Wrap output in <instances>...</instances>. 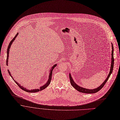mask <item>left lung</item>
Listing matches in <instances>:
<instances>
[{
	"label": "left lung",
	"instance_id": "1",
	"mask_svg": "<svg viewBox=\"0 0 120 120\" xmlns=\"http://www.w3.org/2000/svg\"><path fill=\"white\" fill-rule=\"evenodd\" d=\"M112 62H111V68H110V72L109 73V75L107 77V78H106V79L105 80V81L104 82V83L101 85L99 87H98V88H95V89H86V88H83L82 87H80L78 85H77L73 81L72 78L71 77V75L70 74H69V79H70V83L71 84V85L73 87H74L76 90H77L78 91L81 92V93H86V94H93V93H95L98 92V91H99L100 90H101L102 87L105 86V83H106V82L107 81L108 79H109L111 74L112 73V71L113 68V64H114V58H113V45L112 44Z\"/></svg>",
	"mask_w": 120,
	"mask_h": 120
}]
</instances>
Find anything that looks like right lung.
Segmentation results:
<instances>
[{
    "label": "right lung",
    "instance_id": "1",
    "mask_svg": "<svg viewBox=\"0 0 120 120\" xmlns=\"http://www.w3.org/2000/svg\"><path fill=\"white\" fill-rule=\"evenodd\" d=\"M18 33L16 34L15 35V37L10 41V43L8 45V50H7V65H8V56H9V49H10L11 48V45H12V43L13 42V41H14V40H15V39L16 38V37H17V36L18 35ZM56 64L54 65V66H53L52 68V69L51 70V71H50V74H49V79L48 80L47 82L46 83V84H45L44 85H43V86H42L40 88V89H32V90H28V89H26V88L25 87H23L22 86H20V84H19L18 83H17L15 80L14 79V78H13V77L12 76V75L10 74V71L8 70V73L10 75V76L11 77L12 79L14 80V81L15 82V83L19 86V87H20L21 89H22V90H24L25 91H26V92H29V93H34V92H39L40 91H41V90H42L43 89H44L45 88H46L48 86H49V85L51 83V80H52V70L53 69H54V67H55L56 66Z\"/></svg>",
    "mask_w": 120,
    "mask_h": 120
}]
</instances>
